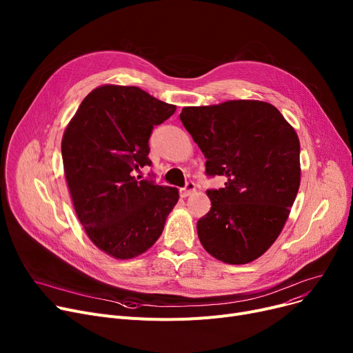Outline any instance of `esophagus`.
Instances as JSON below:
<instances>
[{
	"mask_svg": "<svg viewBox=\"0 0 353 353\" xmlns=\"http://www.w3.org/2000/svg\"><path fill=\"white\" fill-rule=\"evenodd\" d=\"M194 190H196V184H194L193 181H188L186 186H184V188L180 190V194H181V197H188V196H190Z\"/></svg>",
	"mask_w": 353,
	"mask_h": 353,
	"instance_id": "obj_1",
	"label": "esophagus"
}]
</instances>
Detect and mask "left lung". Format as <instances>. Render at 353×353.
<instances>
[{"instance_id":"left-lung-1","label":"left lung","mask_w":353,"mask_h":353,"mask_svg":"<svg viewBox=\"0 0 353 353\" xmlns=\"http://www.w3.org/2000/svg\"><path fill=\"white\" fill-rule=\"evenodd\" d=\"M180 120L208 159L206 174L226 177L225 188L208 190L200 243L229 265L254 261L281 234L298 194V134L274 105L257 100L184 107Z\"/></svg>"}]
</instances>
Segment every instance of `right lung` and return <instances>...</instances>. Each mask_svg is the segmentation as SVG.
I'll return each mask as SVG.
<instances>
[{
    "label": "right lung",
    "instance_id": "obj_1",
    "mask_svg": "<svg viewBox=\"0 0 353 353\" xmlns=\"http://www.w3.org/2000/svg\"><path fill=\"white\" fill-rule=\"evenodd\" d=\"M176 105L134 85H101L68 123L61 154L74 209L87 236L116 259L152 248L176 206V188L133 176L152 165L148 139Z\"/></svg>",
    "mask_w": 353,
    "mask_h": 353
}]
</instances>
